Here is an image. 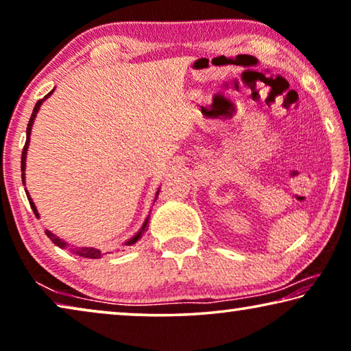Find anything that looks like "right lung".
<instances>
[{"mask_svg": "<svg viewBox=\"0 0 351 351\" xmlns=\"http://www.w3.org/2000/svg\"><path fill=\"white\" fill-rule=\"evenodd\" d=\"M51 93H53V91H50L49 94H47V96H45L44 99L49 97ZM44 99H40V101L36 102V106H34L33 113H31V118H29L28 128H26V142H25V146H23V153H22V171H25V160H26V151H28V143H29L31 125H33V121H34L36 114H38V110H39L40 104H42V101H44ZM22 181H23V184H25V173H22ZM158 193H159V192H158ZM26 197H28V202H29L31 208H33V211H34V214H36V217H39V214H38V209H36V206H34L33 200H31V197H29V195H26ZM146 223H148V219H146V222L143 223L142 230H140V232H138L137 234H135V237H134L132 239H129V241L125 243V245H132L134 243H137V241H138L140 237H142V233H143V232H146V230H148V228H146ZM45 234H47V237H49V238L51 239V243L56 244V245H60V247H69V245H66V243H64V241H61L60 238H56L53 233L49 232V230H45ZM67 250H71L72 254H75V255H80V257H85V258H99V257H101V250H97V249H94V247H69V249H67Z\"/></svg>", "mask_w": 351, "mask_h": 351, "instance_id": "add662e5", "label": "right lung"}]
</instances>
